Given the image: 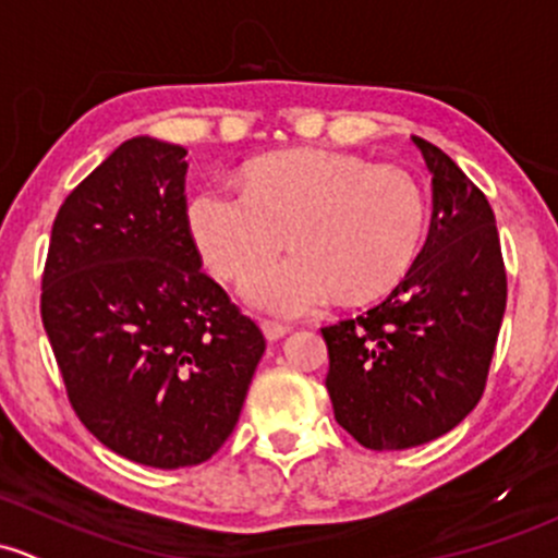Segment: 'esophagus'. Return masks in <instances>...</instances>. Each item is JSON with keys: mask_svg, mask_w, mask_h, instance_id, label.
I'll use <instances>...</instances> for the list:
<instances>
[{"mask_svg": "<svg viewBox=\"0 0 558 558\" xmlns=\"http://www.w3.org/2000/svg\"><path fill=\"white\" fill-rule=\"evenodd\" d=\"M289 331L291 328L286 324H278V320H264L262 324V333L267 337V342H278V339H283Z\"/></svg>", "mask_w": 558, "mask_h": 558, "instance_id": "esophagus-1", "label": "esophagus"}]
</instances>
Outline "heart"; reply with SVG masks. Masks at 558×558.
Here are the masks:
<instances>
[{
    "instance_id": "heart-1",
    "label": "heart",
    "mask_w": 558,
    "mask_h": 558,
    "mask_svg": "<svg viewBox=\"0 0 558 558\" xmlns=\"http://www.w3.org/2000/svg\"><path fill=\"white\" fill-rule=\"evenodd\" d=\"M186 225L221 278L274 253L289 229L295 251L253 266L240 294L264 313L304 315L333 291L366 302L401 283L425 240L427 195L403 168L350 151L291 149L251 162L243 190H197Z\"/></svg>"
}]
</instances>
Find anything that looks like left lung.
<instances>
[{
    "label": "left lung",
    "mask_w": 558,
    "mask_h": 558,
    "mask_svg": "<svg viewBox=\"0 0 558 558\" xmlns=\"http://www.w3.org/2000/svg\"><path fill=\"white\" fill-rule=\"evenodd\" d=\"M412 141L433 175L425 248L385 302L320 328L333 417L377 451L420 447L473 412L508 296L489 201L438 146Z\"/></svg>",
    "instance_id": "obj_1"
}]
</instances>
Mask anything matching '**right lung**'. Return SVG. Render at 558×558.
Instances as JSON below:
<instances>
[{
  "label": "right lung",
  "instance_id": "1",
  "mask_svg": "<svg viewBox=\"0 0 558 558\" xmlns=\"http://www.w3.org/2000/svg\"><path fill=\"white\" fill-rule=\"evenodd\" d=\"M186 149L136 136L66 197L43 324L82 425L138 465H201L230 438L264 337L203 272Z\"/></svg>",
  "mask_w": 558,
  "mask_h": 558
}]
</instances>
